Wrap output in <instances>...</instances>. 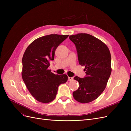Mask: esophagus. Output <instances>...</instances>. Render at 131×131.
Segmentation results:
<instances>
[{
	"mask_svg": "<svg viewBox=\"0 0 131 131\" xmlns=\"http://www.w3.org/2000/svg\"><path fill=\"white\" fill-rule=\"evenodd\" d=\"M73 80V77H68V81H72Z\"/></svg>",
	"mask_w": 131,
	"mask_h": 131,
	"instance_id": "obj_1",
	"label": "esophagus"
}]
</instances>
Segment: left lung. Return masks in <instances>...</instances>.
I'll return each mask as SVG.
<instances>
[{
	"mask_svg": "<svg viewBox=\"0 0 131 131\" xmlns=\"http://www.w3.org/2000/svg\"><path fill=\"white\" fill-rule=\"evenodd\" d=\"M76 47L79 63L85 66L86 76L74 77L79 88L73 93L74 99L87 103L97 99L103 92L112 73L111 54L108 47L98 39L86 33L69 37Z\"/></svg>",
	"mask_w": 131,
	"mask_h": 131,
	"instance_id": "1",
	"label": "left lung"
}]
</instances>
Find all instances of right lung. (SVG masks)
I'll return each instance as SVG.
<instances>
[{"label": "right lung", "instance_id": "1", "mask_svg": "<svg viewBox=\"0 0 131 131\" xmlns=\"http://www.w3.org/2000/svg\"><path fill=\"white\" fill-rule=\"evenodd\" d=\"M69 35L50 34L35 39L28 46L22 58V77L27 88L38 101L52 102L58 86L68 80L66 74L56 75L48 69L57 47Z\"/></svg>", "mask_w": 131, "mask_h": 131}]
</instances>
